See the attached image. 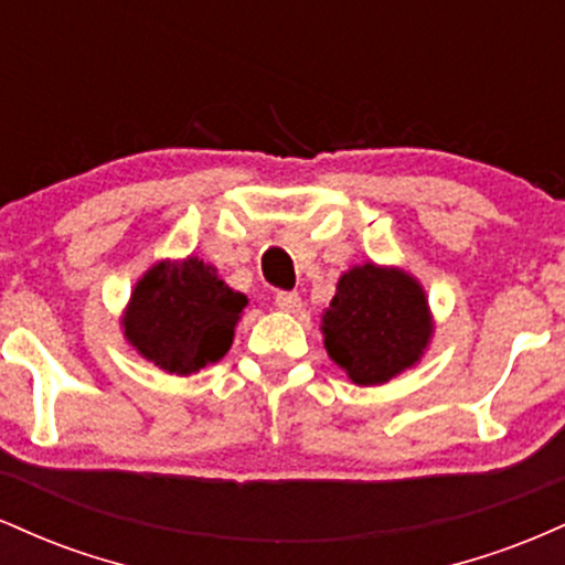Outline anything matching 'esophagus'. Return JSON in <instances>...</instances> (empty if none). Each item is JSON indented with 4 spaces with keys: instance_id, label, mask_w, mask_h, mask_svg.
<instances>
[{
    "instance_id": "obj_1",
    "label": "esophagus",
    "mask_w": 565,
    "mask_h": 565,
    "mask_svg": "<svg viewBox=\"0 0 565 565\" xmlns=\"http://www.w3.org/2000/svg\"><path fill=\"white\" fill-rule=\"evenodd\" d=\"M276 308L284 310V313H297L302 308V300L297 291H278L276 295Z\"/></svg>"
}]
</instances>
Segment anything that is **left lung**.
<instances>
[{
	"label": "left lung",
	"instance_id": "8db88e82",
	"mask_svg": "<svg viewBox=\"0 0 565 565\" xmlns=\"http://www.w3.org/2000/svg\"><path fill=\"white\" fill-rule=\"evenodd\" d=\"M329 359L355 385H382L423 359L433 319L425 289L401 268L364 263L340 276L321 316Z\"/></svg>",
	"mask_w": 565,
	"mask_h": 565
}]
</instances>
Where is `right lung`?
<instances>
[{"label": "right lung", "instance_id": "obj_1", "mask_svg": "<svg viewBox=\"0 0 565 565\" xmlns=\"http://www.w3.org/2000/svg\"><path fill=\"white\" fill-rule=\"evenodd\" d=\"M244 308L242 291L199 257L161 260L135 284L121 327L142 359L188 377L228 353Z\"/></svg>", "mask_w": 565, "mask_h": 565}]
</instances>
